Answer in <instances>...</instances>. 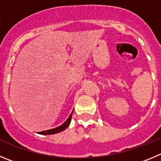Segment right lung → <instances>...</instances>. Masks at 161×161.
I'll return each mask as SVG.
<instances>
[{
	"label": "right lung",
	"mask_w": 161,
	"mask_h": 161,
	"mask_svg": "<svg viewBox=\"0 0 161 161\" xmlns=\"http://www.w3.org/2000/svg\"><path fill=\"white\" fill-rule=\"evenodd\" d=\"M72 114H73V111H72V113L70 114L69 118L67 119V121H66L64 124H62L60 126H58V127H56V128H55V129H52V130L39 132V133H40V134H43V135H51V134H55V133H59V132L64 131V130H65L68 127L69 125H70V120H71Z\"/></svg>",
	"instance_id": "obj_1"
}]
</instances>
